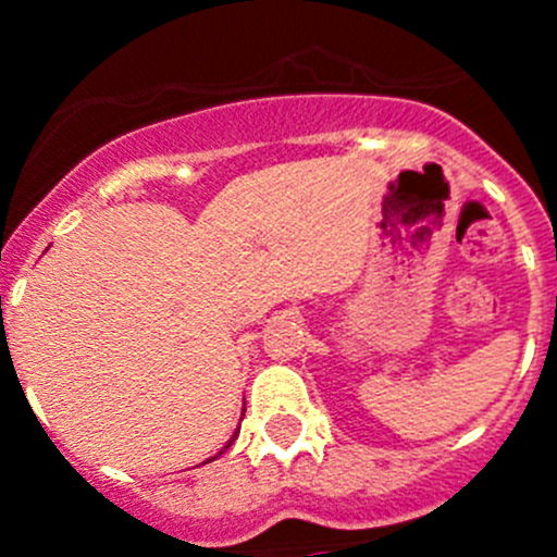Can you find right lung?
<instances>
[{
	"label": "right lung",
	"mask_w": 557,
	"mask_h": 557,
	"mask_svg": "<svg viewBox=\"0 0 557 557\" xmlns=\"http://www.w3.org/2000/svg\"><path fill=\"white\" fill-rule=\"evenodd\" d=\"M243 412H245V409H243ZM237 434H239V429H237V431H234V436H232V440H228V442H226V447H223V450H228V447H232V442H234V440H237ZM223 450H221V453H223ZM221 453H218V455H221ZM218 455H215V458H218ZM215 458H210V460H215Z\"/></svg>",
	"instance_id": "right-lung-1"
}]
</instances>
